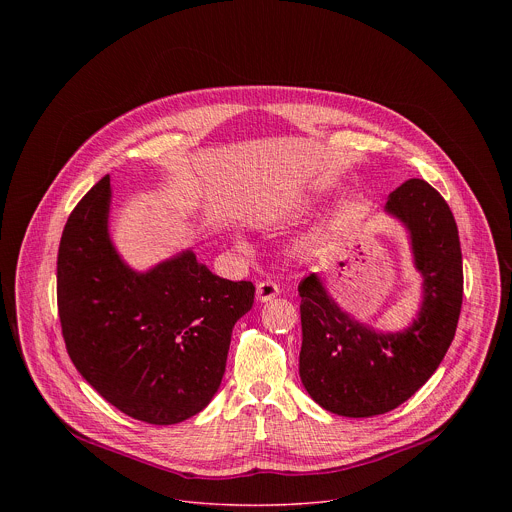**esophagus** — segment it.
Returning a JSON list of instances; mask_svg holds the SVG:
<instances>
[{
  "mask_svg": "<svg viewBox=\"0 0 512 512\" xmlns=\"http://www.w3.org/2000/svg\"><path fill=\"white\" fill-rule=\"evenodd\" d=\"M279 296V285L271 279H265V281H259L257 283V300L259 302H269L273 298Z\"/></svg>",
  "mask_w": 512,
  "mask_h": 512,
  "instance_id": "34e87169",
  "label": "esophagus"
}]
</instances>
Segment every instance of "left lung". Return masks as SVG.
Returning a JSON list of instances; mask_svg holds the SVG:
<instances>
[{
    "instance_id": "1",
    "label": "left lung",
    "mask_w": 512,
    "mask_h": 512,
    "mask_svg": "<svg viewBox=\"0 0 512 512\" xmlns=\"http://www.w3.org/2000/svg\"><path fill=\"white\" fill-rule=\"evenodd\" d=\"M387 210L409 229L423 275V306L411 328L377 334L340 312L316 273L298 285L302 383L318 405L344 417L387 413L423 387L444 360L462 310V249L448 202L411 178L391 192Z\"/></svg>"
}]
</instances>
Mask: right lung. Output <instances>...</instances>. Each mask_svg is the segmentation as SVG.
Instances as JSON below:
<instances>
[{
    "mask_svg": "<svg viewBox=\"0 0 512 512\" xmlns=\"http://www.w3.org/2000/svg\"><path fill=\"white\" fill-rule=\"evenodd\" d=\"M111 180L70 212L56 263L68 356L125 415L172 425L202 411L221 387L235 322L255 285L212 275L188 251L148 273L131 271L107 235Z\"/></svg>",
    "mask_w": 512,
    "mask_h": 512,
    "instance_id": "right-lung-1",
    "label": "right lung"
}]
</instances>
